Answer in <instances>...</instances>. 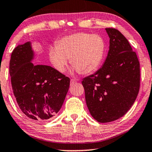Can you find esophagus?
<instances>
[{"label":"esophagus","mask_w":152,"mask_h":152,"mask_svg":"<svg viewBox=\"0 0 152 152\" xmlns=\"http://www.w3.org/2000/svg\"><path fill=\"white\" fill-rule=\"evenodd\" d=\"M77 82V80H75V79H71V80H70V82H71L72 84H75V83H76Z\"/></svg>","instance_id":"esophagus-1"}]
</instances>
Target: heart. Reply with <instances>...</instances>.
<instances>
[{
    "instance_id": "1",
    "label": "heart",
    "mask_w": 152,
    "mask_h": 152,
    "mask_svg": "<svg viewBox=\"0 0 152 152\" xmlns=\"http://www.w3.org/2000/svg\"><path fill=\"white\" fill-rule=\"evenodd\" d=\"M105 41L99 34L79 32L68 35L49 50L52 65L59 72L65 71L68 59L75 70L89 75L98 69L105 55Z\"/></svg>"
}]
</instances>
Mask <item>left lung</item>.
Wrapping results in <instances>:
<instances>
[{
    "label": "left lung",
    "instance_id": "left-lung-1",
    "mask_svg": "<svg viewBox=\"0 0 152 152\" xmlns=\"http://www.w3.org/2000/svg\"><path fill=\"white\" fill-rule=\"evenodd\" d=\"M109 50L103 66L82 80L91 115L97 122L114 121L126 113L140 88V63L136 53L123 34L106 28Z\"/></svg>",
    "mask_w": 152,
    "mask_h": 152
}]
</instances>
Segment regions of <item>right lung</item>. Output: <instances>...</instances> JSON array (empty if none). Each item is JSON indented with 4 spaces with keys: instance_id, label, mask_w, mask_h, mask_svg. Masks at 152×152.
Listing matches in <instances>:
<instances>
[{
    "instance_id": "obj_1",
    "label": "right lung",
    "mask_w": 152,
    "mask_h": 152,
    "mask_svg": "<svg viewBox=\"0 0 152 152\" xmlns=\"http://www.w3.org/2000/svg\"><path fill=\"white\" fill-rule=\"evenodd\" d=\"M34 56L30 41L18 45L12 53L10 75L20 109L31 120L42 121L59 112L70 79L51 66L32 63Z\"/></svg>"
}]
</instances>
